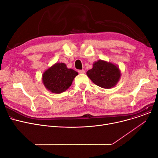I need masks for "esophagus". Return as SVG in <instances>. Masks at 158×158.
Masks as SVG:
<instances>
[{"label":"esophagus","instance_id":"esophagus-1","mask_svg":"<svg viewBox=\"0 0 158 158\" xmlns=\"http://www.w3.org/2000/svg\"><path fill=\"white\" fill-rule=\"evenodd\" d=\"M78 73H79L80 74H83V73H85V71H84V70H83V69L78 70Z\"/></svg>","mask_w":158,"mask_h":158}]
</instances>
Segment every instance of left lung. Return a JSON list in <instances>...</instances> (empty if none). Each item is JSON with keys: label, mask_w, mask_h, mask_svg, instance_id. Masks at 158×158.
I'll return each mask as SVG.
<instances>
[{"label": "left lung", "mask_w": 158, "mask_h": 158, "mask_svg": "<svg viewBox=\"0 0 158 158\" xmlns=\"http://www.w3.org/2000/svg\"><path fill=\"white\" fill-rule=\"evenodd\" d=\"M88 77L96 85L105 89L114 87L119 80L120 73L115 65L99 60L87 72Z\"/></svg>", "instance_id": "obj_1"}]
</instances>
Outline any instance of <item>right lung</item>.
Segmentation results:
<instances>
[{
  "instance_id": "obj_1",
  "label": "right lung",
  "mask_w": 158,
  "mask_h": 158,
  "mask_svg": "<svg viewBox=\"0 0 158 158\" xmlns=\"http://www.w3.org/2000/svg\"><path fill=\"white\" fill-rule=\"evenodd\" d=\"M78 73L68 69L64 63H56L46 70L43 75L45 87L53 93L60 94L66 91L72 84Z\"/></svg>"
}]
</instances>
